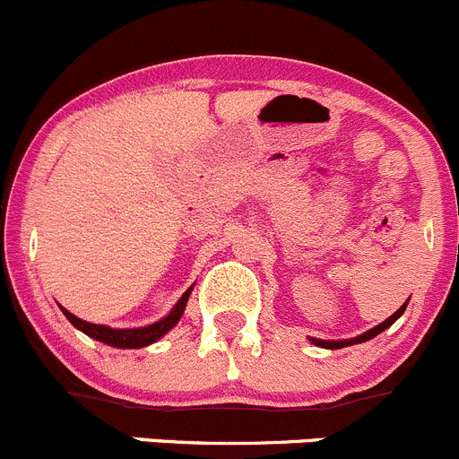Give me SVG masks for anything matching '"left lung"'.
Wrapping results in <instances>:
<instances>
[{"mask_svg":"<svg viewBox=\"0 0 459 459\" xmlns=\"http://www.w3.org/2000/svg\"><path fill=\"white\" fill-rule=\"evenodd\" d=\"M405 307H408V303H403V306L398 307V310L394 312V315L389 316V319H385L383 324H378V326H376V328H371V331L362 333V335H359V337H353V340H344V342H326V340H315V337H312V342H315L316 346H321V349H344V346H351V344H359V342H367V340H371V337H376V335H378V333H383L385 328H389V326H392L394 321H396L398 316L403 315V312H405Z\"/></svg>","mask_w":459,"mask_h":459,"instance_id":"1","label":"left lung"}]
</instances>
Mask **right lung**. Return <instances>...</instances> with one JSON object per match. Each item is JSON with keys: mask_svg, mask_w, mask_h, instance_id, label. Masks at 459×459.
<instances>
[{"mask_svg": "<svg viewBox=\"0 0 459 459\" xmlns=\"http://www.w3.org/2000/svg\"><path fill=\"white\" fill-rule=\"evenodd\" d=\"M187 297H190V290H187V292L178 299V303L174 306V310H171L165 319L156 321V324H152V326L124 328V331L122 328H108V326H100V324H88V321L79 319V316H74L70 310H65V307H61V310H63V315L70 319L72 326H76L79 331H83L85 335L94 337V340H100V342H104V344H110V346H117V349H140V346L153 344V342L160 340L167 331H171V328L177 326L178 319H181V315H183V310H186Z\"/></svg>", "mask_w": 459, "mask_h": 459, "instance_id": "right-lung-1", "label": "right lung"}]
</instances>
